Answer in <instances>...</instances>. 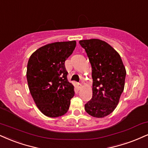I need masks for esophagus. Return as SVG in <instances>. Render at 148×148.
Here are the masks:
<instances>
[{
	"label": "esophagus",
	"instance_id": "1",
	"mask_svg": "<svg viewBox=\"0 0 148 148\" xmlns=\"http://www.w3.org/2000/svg\"><path fill=\"white\" fill-rule=\"evenodd\" d=\"M81 86H82V84H81V83H77V87H78V88L80 89V88H81Z\"/></svg>",
	"mask_w": 148,
	"mask_h": 148
}]
</instances>
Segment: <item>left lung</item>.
<instances>
[{"instance_id":"obj_1","label":"left lung","mask_w":148,"mask_h":148,"mask_svg":"<svg viewBox=\"0 0 148 148\" xmlns=\"http://www.w3.org/2000/svg\"><path fill=\"white\" fill-rule=\"evenodd\" d=\"M92 65V97L85 105L87 113L103 118L118 105L125 86V68L119 53L109 44L99 39L79 41Z\"/></svg>"}]
</instances>
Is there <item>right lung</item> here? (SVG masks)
Returning a JSON list of instances; mask_svg holds the SVG:
<instances>
[{"mask_svg":"<svg viewBox=\"0 0 148 148\" xmlns=\"http://www.w3.org/2000/svg\"><path fill=\"white\" fill-rule=\"evenodd\" d=\"M76 44L75 40L47 44L35 51L28 60L27 80L30 93L47 116H60L69 110L74 90L67 80L65 62Z\"/></svg>","mask_w":148,"mask_h":148,"instance_id":"1","label":"right lung"}]
</instances>
